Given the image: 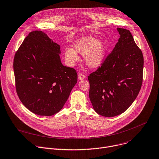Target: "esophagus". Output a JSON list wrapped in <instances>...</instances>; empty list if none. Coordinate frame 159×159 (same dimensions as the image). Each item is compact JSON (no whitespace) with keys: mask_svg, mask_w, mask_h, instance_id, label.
<instances>
[{"mask_svg":"<svg viewBox=\"0 0 159 159\" xmlns=\"http://www.w3.org/2000/svg\"><path fill=\"white\" fill-rule=\"evenodd\" d=\"M78 78L79 80H83L85 78V75L82 72H79L78 74Z\"/></svg>","mask_w":159,"mask_h":159,"instance_id":"34e87169","label":"esophagus"}]
</instances>
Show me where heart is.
I'll use <instances>...</instances> for the list:
<instances>
[{"mask_svg":"<svg viewBox=\"0 0 159 159\" xmlns=\"http://www.w3.org/2000/svg\"><path fill=\"white\" fill-rule=\"evenodd\" d=\"M106 47L107 45L104 42H98L93 37L83 38L75 44L76 51L86 56L87 64L93 68H96L102 64ZM65 57L69 62H74L79 59L77 54L72 48H68L65 51Z\"/></svg>","mask_w":159,"mask_h":159,"instance_id":"heart-1","label":"heart"}]
</instances>
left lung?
<instances>
[{
	"mask_svg": "<svg viewBox=\"0 0 159 159\" xmlns=\"http://www.w3.org/2000/svg\"><path fill=\"white\" fill-rule=\"evenodd\" d=\"M120 35L100 66L90 74L89 98L95 111L104 117L124 112L137 97L143 80V57L129 30Z\"/></svg>",
	"mask_w": 159,
	"mask_h": 159,
	"instance_id": "obj_1",
	"label": "left lung"
}]
</instances>
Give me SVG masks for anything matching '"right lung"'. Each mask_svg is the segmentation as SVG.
Returning <instances> with one entry per match:
<instances>
[{
    "mask_svg": "<svg viewBox=\"0 0 159 159\" xmlns=\"http://www.w3.org/2000/svg\"><path fill=\"white\" fill-rule=\"evenodd\" d=\"M60 45L41 30L32 31L15 54L17 93L25 107L45 116L59 112L77 82V73L61 63Z\"/></svg>",
    "mask_w": 159,
    "mask_h": 159,
    "instance_id": "right-lung-1",
    "label": "right lung"
}]
</instances>
